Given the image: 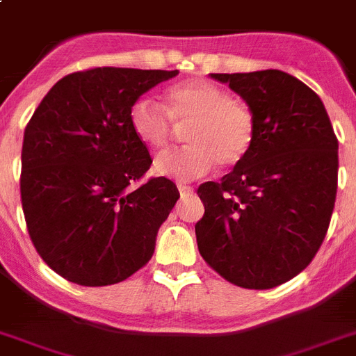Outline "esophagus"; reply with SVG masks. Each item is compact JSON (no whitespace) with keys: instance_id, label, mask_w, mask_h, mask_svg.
<instances>
[{"instance_id":"esophagus-1","label":"esophagus","mask_w":356,"mask_h":356,"mask_svg":"<svg viewBox=\"0 0 356 356\" xmlns=\"http://www.w3.org/2000/svg\"><path fill=\"white\" fill-rule=\"evenodd\" d=\"M179 193H181V197H186V195H191L193 193V188L188 186V184H179Z\"/></svg>"}]
</instances>
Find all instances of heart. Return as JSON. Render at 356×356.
Here are the masks:
<instances>
[{
  "mask_svg": "<svg viewBox=\"0 0 356 356\" xmlns=\"http://www.w3.org/2000/svg\"><path fill=\"white\" fill-rule=\"evenodd\" d=\"M132 132L152 150H165L184 127L186 147L156 159V172L175 181H193L215 168L242 163L256 138V120L245 102L204 80H188L165 92L163 107L140 98L129 113Z\"/></svg>",
  "mask_w": 356,
  "mask_h": 356,
  "instance_id": "obj_1",
  "label": "heart"
}]
</instances>
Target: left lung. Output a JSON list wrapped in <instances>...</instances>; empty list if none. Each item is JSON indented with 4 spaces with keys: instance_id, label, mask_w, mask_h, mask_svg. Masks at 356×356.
<instances>
[{
    "instance_id": "8db88e82",
    "label": "left lung",
    "mask_w": 356,
    "mask_h": 356,
    "mask_svg": "<svg viewBox=\"0 0 356 356\" xmlns=\"http://www.w3.org/2000/svg\"><path fill=\"white\" fill-rule=\"evenodd\" d=\"M211 76L251 107L256 138L233 172L197 190L204 204L197 245L233 285L272 289L305 270L326 236L339 141L321 98L285 71Z\"/></svg>"
}]
</instances>
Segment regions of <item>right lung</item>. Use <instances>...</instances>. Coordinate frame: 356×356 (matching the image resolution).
Segmentation results:
<instances>
[{"label":"right lung","mask_w":356,"mask_h":356,"mask_svg":"<svg viewBox=\"0 0 356 356\" xmlns=\"http://www.w3.org/2000/svg\"><path fill=\"white\" fill-rule=\"evenodd\" d=\"M179 71L91 67L60 79L24 129L21 204L35 251L64 280L114 285L148 264L179 199L132 132L134 102Z\"/></svg>","instance_id":"add662e5"}]
</instances>
